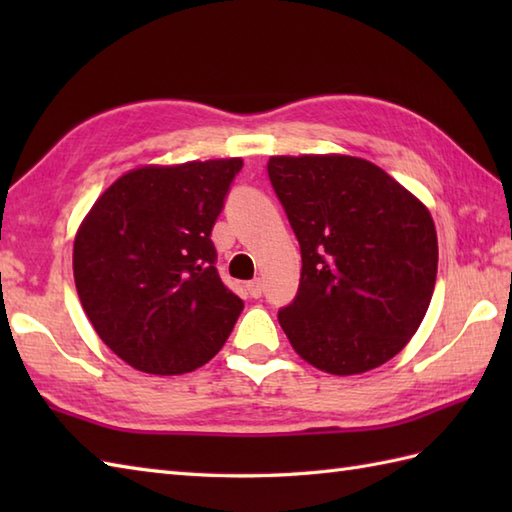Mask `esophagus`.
Returning a JSON list of instances; mask_svg holds the SVG:
<instances>
[{
    "instance_id": "1",
    "label": "esophagus",
    "mask_w": 512,
    "mask_h": 512,
    "mask_svg": "<svg viewBox=\"0 0 512 512\" xmlns=\"http://www.w3.org/2000/svg\"><path fill=\"white\" fill-rule=\"evenodd\" d=\"M246 290H248V295L253 297V299H259L262 297V292H264V281L262 279H253V281H248L246 284Z\"/></svg>"
}]
</instances>
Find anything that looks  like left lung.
Wrapping results in <instances>:
<instances>
[{"label":"left lung","mask_w":512,"mask_h":512,"mask_svg":"<svg viewBox=\"0 0 512 512\" xmlns=\"http://www.w3.org/2000/svg\"><path fill=\"white\" fill-rule=\"evenodd\" d=\"M268 176L301 246L299 292L279 312L290 345L334 376L387 363L420 328L436 286L429 209L356 156H270Z\"/></svg>","instance_id":"obj_1"}]
</instances>
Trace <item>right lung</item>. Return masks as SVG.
I'll list each match as a JSON object with an SVG mask.
<instances>
[{"instance_id":"add662e5","label":"right lung","mask_w":512,"mask_h":512,"mask_svg":"<svg viewBox=\"0 0 512 512\" xmlns=\"http://www.w3.org/2000/svg\"><path fill=\"white\" fill-rule=\"evenodd\" d=\"M242 158L145 165L92 204L74 284L96 334L138 372L178 376L222 350L244 303L215 268L211 228Z\"/></svg>"}]
</instances>
